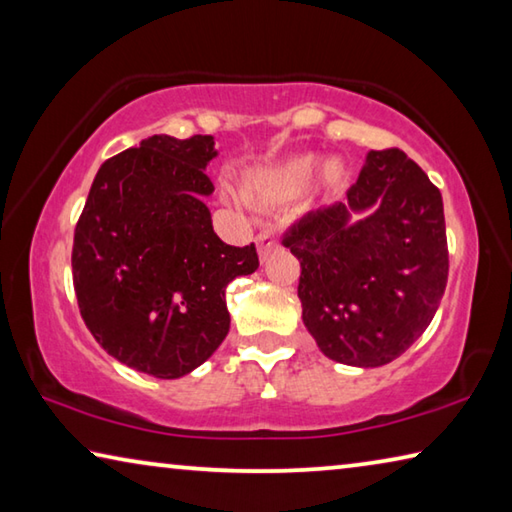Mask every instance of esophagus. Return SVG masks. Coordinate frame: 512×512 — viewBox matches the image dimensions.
Instances as JSON below:
<instances>
[{
  "instance_id": "obj_1",
  "label": "esophagus",
  "mask_w": 512,
  "mask_h": 512,
  "mask_svg": "<svg viewBox=\"0 0 512 512\" xmlns=\"http://www.w3.org/2000/svg\"><path fill=\"white\" fill-rule=\"evenodd\" d=\"M255 244H257V250H259V257H262V262H266V257L271 255L273 248H275V237L268 235V232H262V235H257Z\"/></svg>"
}]
</instances>
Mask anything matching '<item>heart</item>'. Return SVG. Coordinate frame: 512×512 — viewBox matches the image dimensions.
Here are the masks:
<instances>
[{
    "label": "heart",
    "instance_id": "1",
    "mask_svg": "<svg viewBox=\"0 0 512 512\" xmlns=\"http://www.w3.org/2000/svg\"><path fill=\"white\" fill-rule=\"evenodd\" d=\"M316 169L318 183L323 187H336L345 173L341 160L336 158L320 162L318 167L316 155H298V158H291L250 178L248 192L255 198H264V201H287L307 187Z\"/></svg>",
    "mask_w": 512,
    "mask_h": 512
}]
</instances>
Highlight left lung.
<instances>
[{
  "label": "left lung",
  "instance_id": "1",
  "mask_svg": "<svg viewBox=\"0 0 512 512\" xmlns=\"http://www.w3.org/2000/svg\"><path fill=\"white\" fill-rule=\"evenodd\" d=\"M284 246L302 266V323L345 366L400 357L445 293L443 196L400 149L370 151L348 198L302 216Z\"/></svg>",
  "mask_w": 512,
  "mask_h": 512
}]
</instances>
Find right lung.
I'll return each mask as SVG.
<instances>
[{"label": "right lung", "mask_w": 512, "mask_h": 512, "mask_svg": "<svg viewBox=\"0 0 512 512\" xmlns=\"http://www.w3.org/2000/svg\"><path fill=\"white\" fill-rule=\"evenodd\" d=\"M214 137L153 135L101 164L74 230V291L85 325L119 363L178 379L230 329L225 287L257 271L255 244L212 228Z\"/></svg>", "instance_id": "1"}]
</instances>
